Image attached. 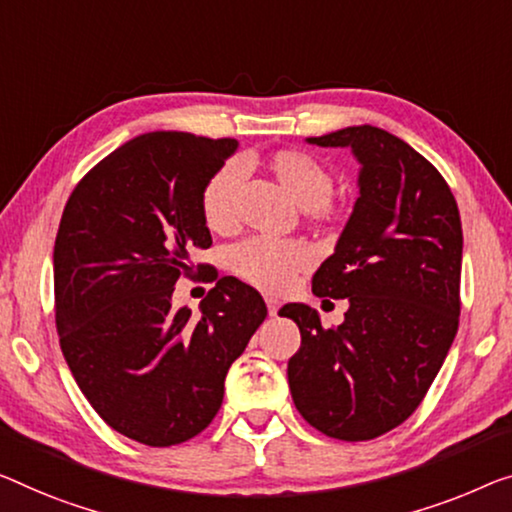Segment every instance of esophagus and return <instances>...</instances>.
<instances>
[{"mask_svg": "<svg viewBox=\"0 0 512 512\" xmlns=\"http://www.w3.org/2000/svg\"><path fill=\"white\" fill-rule=\"evenodd\" d=\"M266 308H269V315L271 317L278 315V301L276 299H266Z\"/></svg>", "mask_w": 512, "mask_h": 512, "instance_id": "1", "label": "esophagus"}]
</instances>
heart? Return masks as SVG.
<instances>
[{
	"instance_id": "obj_1",
	"label": "heart",
	"mask_w": 512,
	"mask_h": 512,
	"mask_svg": "<svg viewBox=\"0 0 512 512\" xmlns=\"http://www.w3.org/2000/svg\"><path fill=\"white\" fill-rule=\"evenodd\" d=\"M264 167L301 209H308L310 218L329 216L333 174L317 156L299 149H280L264 160ZM239 179V167L227 163L204 183L200 209L209 230L230 232L234 227V195ZM310 262L312 253L301 241H271L259 236L236 243L227 259L236 278L264 292H282L296 273L308 269Z\"/></svg>"
}]
</instances>
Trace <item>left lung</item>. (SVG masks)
Instances as JSON below:
<instances>
[{
    "instance_id": "8db88e82",
    "label": "left lung",
    "mask_w": 512,
    "mask_h": 512,
    "mask_svg": "<svg viewBox=\"0 0 512 512\" xmlns=\"http://www.w3.org/2000/svg\"><path fill=\"white\" fill-rule=\"evenodd\" d=\"M317 147H349L358 197L312 292L347 299L338 329L317 310L282 305L301 349L287 363L299 414L326 437L368 441L407 421L444 365L460 322L462 223L430 160L377 126H349Z\"/></svg>"
}]
</instances>
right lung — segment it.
Segmentation results:
<instances>
[{"instance_id": "add662e5", "label": "right lung", "mask_w": 512, "mask_h": 512, "mask_svg": "<svg viewBox=\"0 0 512 512\" xmlns=\"http://www.w3.org/2000/svg\"><path fill=\"white\" fill-rule=\"evenodd\" d=\"M236 147L177 131L133 137L91 167L61 216V352L96 414L144 446L181 444L213 421L227 370L266 317L257 289L232 276L197 317L172 308L179 276L209 269L190 259L211 246L200 197Z\"/></svg>"}]
</instances>
